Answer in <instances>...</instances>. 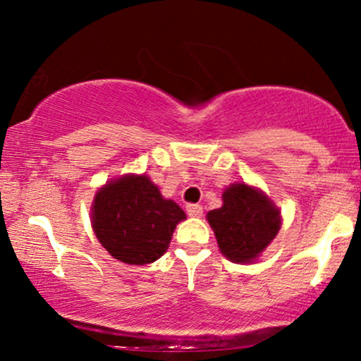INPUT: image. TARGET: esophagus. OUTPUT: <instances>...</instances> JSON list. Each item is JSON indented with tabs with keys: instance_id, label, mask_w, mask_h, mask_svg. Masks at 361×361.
<instances>
[{
	"instance_id": "1",
	"label": "esophagus",
	"mask_w": 361,
	"mask_h": 361,
	"mask_svg": "<svg viewBox=\"0 0 361 361\" xmlns=\"http://www.w3.org/2000/svg\"><path fill=\"white\" fill-rule=\"evenodd\" d=\"M186 214H188L190 217H202L204 209H202V205L198 204H188L186 205Z\"/></svg>"
}]
</instances>
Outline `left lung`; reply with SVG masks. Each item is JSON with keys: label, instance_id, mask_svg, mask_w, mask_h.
<instances>
[{"label": "left lung", "instance_id": "1", "mask_svg": "<svg viewBox=\"0 0 361 361\" xmlns=\"http://www.w3.org/2000/svg\"><path fill=\"white\" fill-rule=\"evenodd\" d=\"M221 252L234 263H252L281 226L280 210L261 190L234 183L222 193V207L207 214Z\"/></svg>", "mask_w": 361, "mask_h": 361}]
</instances>
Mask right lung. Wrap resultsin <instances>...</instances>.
<instances>
[{
    "label": "right lung",
    "instance_id": "1",
    "mask_svg": "<svg viewBox=\"0 0 361 361\" xmlns=\"http://www.w3.org/2000/svg\"><path fill=\"white\" fill-rule=\"evenodd\" d=\"M186 215L166 200L146 175L110 180L94 195L91 224L102 246L115 259L147 264L159 259L171 241L176 224Z\"/></svg>",
    "mask_w": 361,
    "mask_h": 361
}]
</instances>
